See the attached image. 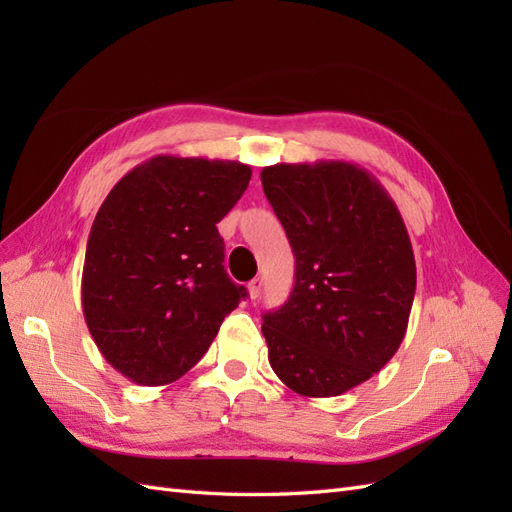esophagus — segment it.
<instances>
[{
	"label": "esophagus",
	"mask_w": 512,
	"mask_h": 512,
	"mask_svg": "<svg viewBox=\"0 0 512 512\" xmlns=\"http://www.w3.org/2000/svg\"><path fill=\"white\" fill-rule=\"evenodd\" d=\"M260 290H262V280H252L247 284V292H250V299H258L260 297Z\"/></svg>",
	"instance_id": "obj_1"
}]
</instances>
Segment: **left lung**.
<instances>
[{
  "instance_id": "left-lung-1",
  "label": "left lung",
  "mask_w": 512,
  "mask_h": 512,
  "mask_svg": "<svg viewBox=\"0 0 512 512\" xmlns=\"http://www.w3.org/2000/svg\"><path fill=\"white\" fill-rule=\"evenodd\" d=\"M260 179L297 265L288 301L262 316L269 363L303 397L342 395L404 342L416 290L404 218L350 162L273 164Z\"/></svg>"
}]
</instances>
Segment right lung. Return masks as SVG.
<instances>
[{"label":"right lung","instance_id":"1","mask_svg":"<svg viewBox=\"0 0 512 512\" xmlns=\"http://www.w3.org/2000/svg\"><path fill=\"white\" fill-rule=\"evenodd\" d=\"M250 177L241 162L156 156L104 198L85 252L83 314L108 365L128 380H179L247 297L224 271L215 224Z\"/></svg>","mask_w":512,"mask_h":512}]
</instances>
